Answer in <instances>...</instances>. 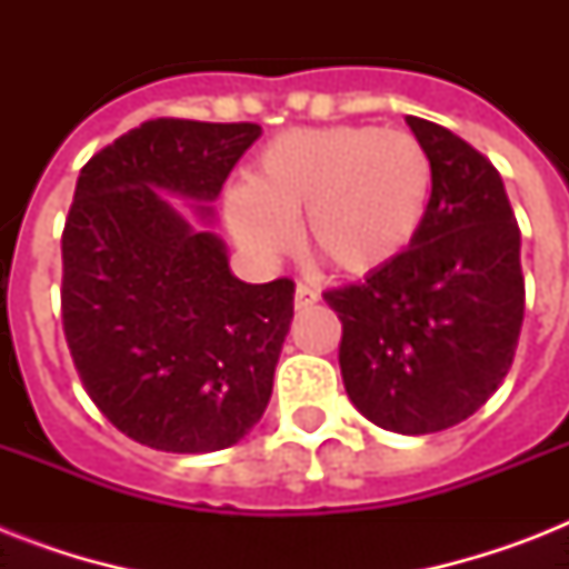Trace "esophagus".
I'll use <instances>...</instances> for the list:
<instances>
[{
	"mask_svg": "<svg viewBox=\"0 0 569 569\" xmlns=\"http://www.w3.org/2000/svg\"><path fill=\"white\" fill-rule=\"evenodd\" d=\"M319 301V292L307 283H298L295 286V310H307L312 303Z\"/></svg>",
	"mask_w": 569,
	"mask_h": 569,
	"instance_id": "esophagus-1",
	"label": "esophagus"
}]
</instances>
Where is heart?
<instances>
[{
    "instance_id": "obj_1",
    "label": "heart",
    "mask_w": 569,
    "mask_h": 569,
    "mask_svg": "<svg viewBox=\"0 0 569 569\" xmlns=\"http://www.w3.org/2000/svg\"><path fill=\"white\" fill-rule=\"evenodd\" d=\"M433 191L428 147L380 127L289 129L259 153L248 186L227 194L241 248L271 259L292 244L348 277L392 266L422 230Z\"/></svg>"
}]
</instances>
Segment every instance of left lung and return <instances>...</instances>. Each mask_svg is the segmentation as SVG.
I'll return each mask as SVG.
<instances>
[{
  "mask_svg": "<svg viewBox=\"0 0 569 569\" xmlns=\"http://www.w3.org/2000/svg\"><path fill=\"white\" fill-rule=\"evenodd\" d=\"M407 127L433 164L422 230L392 266L325 301L342 321L351 405L387 431L433 433L469 419L508 375L526 280L499 171L440 123L410 114Z\"/></svg>",
  "mask_w": 569,
  "mask_h": 569,
  "instance_id": "obj_1",
  "label": "left lung"
}]
</instances>
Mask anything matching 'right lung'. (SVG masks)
<instances>
[{"label":"right lung","instance_id":"1","mask_svg":"<svg viewBox=\"0 0 569 569\" xmlns=\"http://www.w3.org/2000/svg\"><path fill=\"white\" fill-rule=\"evenodd\" d=\"M257 123L159 118L91 156L61 236V321L84 392L141 446L203 455L262 419L295 283L232 277L209 218Z\"/></svg>","mask_w":569,"mask_h":569}]
</instances>
